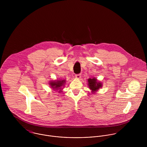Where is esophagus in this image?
<instances>
[{
	"instance_id": "1",
	"label": "esophagus",
	"mask_w": 147,
	"mask_h": 147,
	"mask_svg": "<svg viewBox=\"0 0 147 147\" xmlns=\"http://www.w3.org/2000/svg\"><path fill=\"white\" fill-rule=\"evenodd\" d=\"M81 74H76L75 75V77L76 78H78V79H80V78H81Z\"/></svg>"
}]
</instances>
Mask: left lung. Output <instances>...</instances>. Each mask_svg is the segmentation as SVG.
Here are the masks:
<instances>
[{
	"label": "left lung",
	"instance_id": "8db88e82",
	"mask_svg": "<svg viewBox=\"0 0 147 147\" xmlns=\"http://www.w3.org/2000/svg\"><path fill=\"white\" fill-rule=\"evenodd\" d=\"M88 85L90 89L92 90V92H94V91L98 90L102 86V84L100 82H98L97 81V79L95 78L93 79H88Z\"/></svg>",
	"mask_w": 147,
	"mask_h": 147
}]
</instances>
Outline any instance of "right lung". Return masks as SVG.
Masks as SVG:
<instances>
[{"label": "right lung", "mask_w": 147, "mask_h": 147, "mask_svg": "<svg viewBox=\"0 0 147 147\" xmlns=\"http://www.w3.org/2000/svg\"><path fill=\"white\" fill-rule=\"evenodd\" d=\"M65 83V80H57V81H53L50 82V86L54 90H59V92L60 93L61 91V89H62V86H64V84Z\"/></svg>", "instance_id": "obj_1"}]
</instances>
